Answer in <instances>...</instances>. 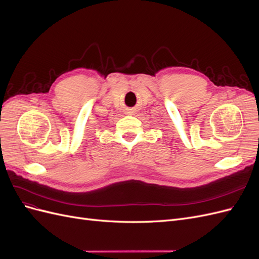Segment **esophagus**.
Segmentation results:
<instances>
[{
  "instance_id": "obj_1",
  "label": "esophagus",
  "mask_w": 259,
  "mask_h": 259,
  "mask_svg": "<svg viewBox=\"0 0 259 259\" xmlns=\"http://www.w3.org/2000/svg\"><path fill=\"white\" fill-rule=\"evenodd\" d=\"M128 113H132V112H128Z\"/></svg>"
}]
</instances>
